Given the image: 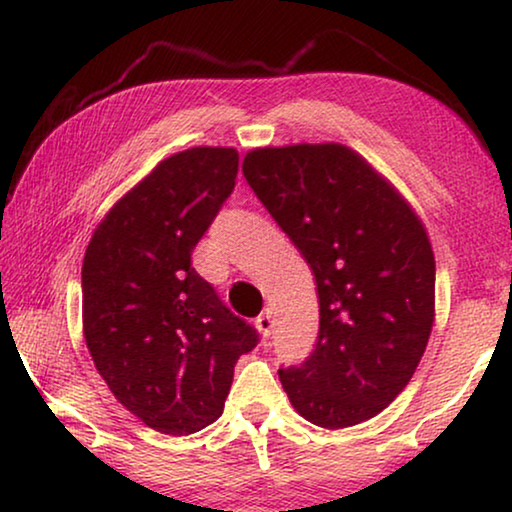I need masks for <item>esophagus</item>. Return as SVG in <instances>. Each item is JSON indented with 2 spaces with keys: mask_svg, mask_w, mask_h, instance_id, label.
Masks as SVG:
<instances>
[{
  "mask_svg": "<svg viewBox=\"0 0 512 512\" xmlns=\"http://www.w3.org/2000/svg\"><path fill=\"white\" fill-rule=\"evenodd\" d=\"M256 326H258V331H261L265 338H268V335L272 333V326H275V319H272V310H265L263 314H258Z\"/></svg>",
  "mask_w": 512,
  "mask_h": 512,
  "instance_id": "esophagus-1",
  "label": "esophagus"
}]
</instances>
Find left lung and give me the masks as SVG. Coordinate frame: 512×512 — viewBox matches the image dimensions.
Wrapping results in <instances>:
<instances>
[{"label": "left lung", "mask_w": 512, "mask_h": 512, "mask_svg": "<svg viewBox=\"0 0 512 512\" xmlns=\"http://www.w3.org/2000/svg\"><path fill=\"white\" fill-rule=\"evenodd\" d=\"M242 172L317 282L319 335L300 366L279 368L286 396L324 429L366 422L405 389L429 342V235L349 146H265L244 156Z\"/></svg>", "instance_id": "left-lung-1"}]
</instances>
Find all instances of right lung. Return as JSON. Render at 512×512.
<instances>
[{
    "label": "right lung",
    "mask_w": 512,
    "mask_h": 512,
    "mask_svg": "<svg viewBox=\"0 0 512 512\" xmlns=\"http://www.w3.org/2000/svg\"><path fill=\"white\" fill-rule=\"evenodd\" d=\"M240 156L195 146L123 195L86 249L83 335L111 394L146 426L188 436L221 417L235 363L258 345L191 254L233 193Z\"/></svg>",
    "instance_id": "add662e5"
}]
</instances>
